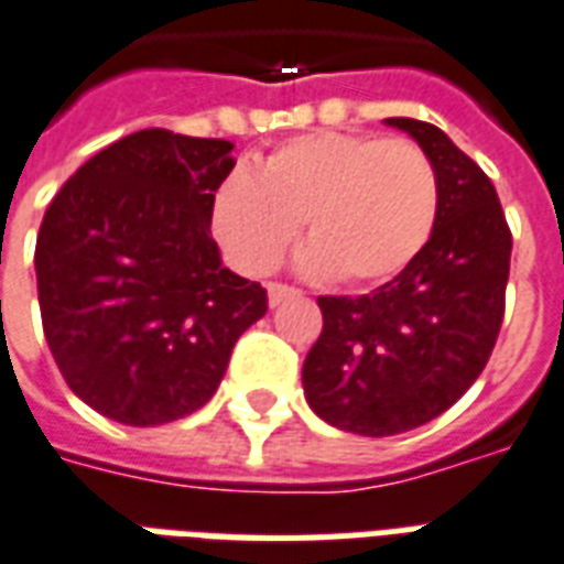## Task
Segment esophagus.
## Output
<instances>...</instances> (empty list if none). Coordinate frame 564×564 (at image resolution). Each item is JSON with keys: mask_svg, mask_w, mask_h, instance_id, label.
I'll return each instance as SVG.
<instances>
[{"mask_svg": "<svg viewBox=\"0 0 564 564\" xmlns=\"http://www.w3.org/2000/svg\"><path fill=\"white\" fill-rule=\"evenodd\" d=\"M295 295H299V290L290 286V283H269V304H272V307H278V304L286 299H295Z\"/></svg>", "mask_w": 564, "mask_h": 564, "instance_id": "obj_1", "label": "esophagus"}]
</instances>
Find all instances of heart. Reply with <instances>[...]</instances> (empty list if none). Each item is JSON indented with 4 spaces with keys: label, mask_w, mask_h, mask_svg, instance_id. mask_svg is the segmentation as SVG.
Here are the masks:
<instances>
[{
    "label": "heart",
    "mask_w": 564,
    "mask_h": 564,
    "mask_svg": "<svg viewBox=\"0 0 564 564\" xmlns=\"http://www.w3.org/2000/svg\"><path fill=\"white\" fill-rule=\"evenodd\" d=\"M442 181L433 158L403 137L310 131L237 166L213 195V230L230 263L265 274L301 234L299 265L380 286L403 274L436 234Z\"/></svg>",
    "instance_id": "obj_1"
}]
</instances>
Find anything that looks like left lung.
<instances>
[{"instance_id": "left-lung-1", "label": "left lung", "mask_w": 564, "mask_h": 564, "mask_svg": "<svg viewBox=\"0 0 564 564\" xmlns=\"http://www.w3.org/2000/svg\"><path fill=\"white\" fill-rule=\"evenodd\" d=\"M433 158L442 181L436 234L371 295H322L325 327L304 360L318 419L360 436H394L454 406L480 377L507 310L512 230L495 184L442 128L386 119Z\"/></svg>"}]
</instances>
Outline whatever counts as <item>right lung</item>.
I'll use <instances>...</instances> for the list:
<instances>
[{"label":"right lung","mask_w":564,"mask_h":564,"mask_svg":"<svg viewBox=\"0 0 564 564\" xmlns=\"http://www.w3.org/2000/svg\"><path fill=\"white\" fill-rule=\"evenodd\" d=\"M234 145L145 128L93 154L34 248L48 351L101 415L154 427L210 401L269 299L219 260L213 195Z\"/></svg>","instance_id":"obj_1"}]
</instances>
